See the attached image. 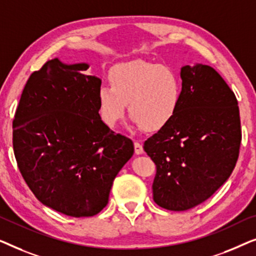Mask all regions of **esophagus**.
<instances>
[{
  "label": "esophagus",
  "mask_w": 256,
  "mask_h": 256,
  "mask_svg": "<svg viewBox=\"0 0 256 256\" xmlns=\"http://www.w3.org/2000/svg\"><path fill=\"white\" fill-rule=\"evenodd\" d=\"M134 149H135V154L136 155H141V154H143V146L140 142L135 141L134 142Z\"/></svg>",
  "instance_id": "esophagus-1"
}]
</instances>
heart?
Segmentation results:
<instances>
[{
  "mask_svg": "<svg viewBox=\"0 0 256 256\" xmlns=\"http://www.w3.org/2000/svg\"><path fill=\"white\" fill-rule=\"evenodd\" d=\"M110 87L98 92L101 120L115 127L124 116L126 104L135 124L157 132L176 116L183 98V82L170 66L136 59L113 66L108 73Z\"/></svg>",
  "mask_w": 256,
  "mask_h": 256,
  "instance_id": "1",
  "label": "heart"
}]
</instances>
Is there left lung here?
Returning a JSON list of instances; mask_svg holds the SVG:
<instances>
[{"label":"left lung","instance_id":"1","mask_svg":"<svg viewBox=\"0 0 256 256\" xmlns=\"http://www.w3.org/2000/svg\"><path fill=\"white\" fill-rule=\"evenodd\" d=\"M183 98L176 116L144 142L156 166L154 202L186 211L208 199L239 157L241 124L236 94L208 65L182 68Z\"/></svg>","mask_w":256,"mask_h":256}]
</instances>
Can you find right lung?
Listing matches in <instances>:
<instances>
[{
    "mask_svg": "<svg viewBox=\"0 0 256 256\" xmlns=\"http://www.w3.org/2000/svg\"><path fill=\"white\" fill-rule=\"evenodd\" d=\"M87 64L57 58L31 73L12 121L17 166L36 198L68 216H92L108 204L121 168L134 154L130 138L101 120V80Z\"/></svg>",
    "mask_w": 256,
    "mask_h": 256,
    "instance_id": "1",
    "label": "right lung"
}]
</instances>
